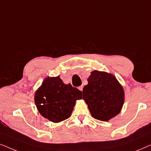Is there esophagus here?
Returning a JSON list of instances; mask_svg holds the SVG:
<instances>
[{"mask_svg":"<svg viewBox=\"0 0 151 151\" xmlns=\"http://www.w3.org/2000/svg\"><path fill=\"white\" fill-rule=\"evenodd\" d=\"M78 89H79L80 91H82V89H83V86H80L79 87H78Z\"/></svg>","mask_w":151,"mask_h":151,"instance_id":"34e87169","label":"esophagus"}]
</instances>
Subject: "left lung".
<instances>
[{
	"label": "left lung",
	"instance_id": "obj_1",
	"mask_svg": "<svg viewBox=\"0 0 151 151\" xmlns=\"http://www.w3.org/2000/svg\"><path fill=\"white\" fill-rule=\"evenodd\" d=\"M83 88V99L95 119L109 121L119 114L124 101V92L116 78L104 71H95Z\"/></svg>",
	"mask_w": 151,
	"mask_h": 151
}]
</instances>
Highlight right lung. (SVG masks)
I'll list each match as a JSON object with an SVG mask.
<instances>
[{"mask_svg":"<svg viewBox=\"0 0 151 151\" xmlns=\"http://www.w3.org/2000/svg\"><path fill=\"white\" fill-rule=\"evenodd\" d=\"M82 93L71 84H65L57 77L47 78L35 93L34 101L40 115L58 123L71 116L77 100Z\"/></svg>","mask_w":151,"mask_h":151,"instance_id":"1","label":"right lung"}]
</instances>
